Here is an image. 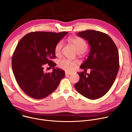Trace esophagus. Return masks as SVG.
Instances as JSON below:
<instances>
[{
	"mask_svg": "<svg viewBox=\"0 0 132 132\" xmlns=\"http://www.w3.org/2000/svg\"><path fill=\"white\" fill-rule=\"evenodd\" d=\"M71 72H65V75L66 76H69V75H71Z\"/></svg>",
	"mask_w": 132,
	"mask_h": 132,
	"instance_id": "esophagus-1",
	"label": "esophagus"
}]
</instances>
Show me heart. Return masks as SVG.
Masks as SVG:
<instances>
[{
  "mask_svg": "<svg viewBox=\"0 0 132 132\" xmlns=\"http://www.w3.org/2000/svg\"><path fill=\"white\" fill-rule=\"evenodd\" d=\"M69 41L71 42L75 47L76 51L78 53H82L87 47V42L80 37H73L69 39ZM64 43L61 41L56 45L55 47V54L56 56H59L62 51ZM77 64L76 61H73L70 60L64 59L59 61V66L61 68L67 70H72L76 67Z\"/></svg>",
  "mask_w": 132,
  "mask_h": 132,
  "instance_id": "obj_1",
  "label": "heart"
}]
</instances>
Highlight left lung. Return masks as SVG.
<instances>
[{
  "mask_svg": "<svg viewBox=\"0 0 132 132\" xmlns=\"http://www.w3.org/2000/svg\"><path fill=\"white\" fill-rule=\"evenodd\" d=\"M77 35L88 42L90 51L80 66L85 72H77L80 79L75 87L85 97L96 100L105 95L114 82L119 69V52L113 41L103 32L88 30ZM88 69L90 74L86 72Z\"/></svg>",
  "mask_w": 132,
  "mask_h": 132,
  "instance_id": "1",
  "label": "left lung"
}]
</instances>
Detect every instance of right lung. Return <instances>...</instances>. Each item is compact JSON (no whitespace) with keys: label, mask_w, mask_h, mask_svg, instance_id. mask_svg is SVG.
<instances>
[{"label":"right lung","mask_w":132,"mask_h":132,"mask_svg":"<svg viewBox=\"0 0 132 132\" xmlns=\"http://www.w3.org/2000/svg\"><path fill=\"white\" fill-rule=\"evenodd\" d=\"M68 33L30 32L18 43L13 54L12 68L18 84L29 97L35 99L47 97L65 77V71L54 67L56 64L51 59L56 57V45ZM46 63L53 68L52 73L45 71Z\"/></svg>","instance_id":"1"}]
</instances>
